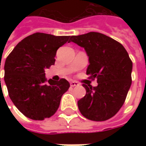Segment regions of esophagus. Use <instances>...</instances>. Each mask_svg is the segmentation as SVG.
<instances>
[{"label": "esophagus", "instance_id": "obj_1", "mask_svg": "<svg viewBox=\"0 0 146 146\" xmlns=\"http://www.w3.org/2000/svg\"><path fill=\"white\" fill-rule=\"evenodd\" d=\"M70 87H75V86L79 85V83L76 81H71L70 83Z\"/></svg>", "mask_w": 146, "mask_h": 146}]
</instances>
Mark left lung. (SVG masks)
Masks as SVG:
<instances>
[{
	"label": "left lung",
	"mask_w": 146,
	"mask_h": 146,
	"mask_svg": "<svg viewBox=\"0 0 146 146\" xmlns=\"http://www.w3.org/2000/svg\"><path fill=\"white\" fill-rule=\"evenodd\" d=\"M70 41L85 49L89 65L86 74L97 87L83 84L86 95L78 101V107L86 119L105 121L120 110L132 84V62L120 43L99 32L73 36Z\"/></svg>",
	"instance_id": "8db88e82"
}]
</instances>
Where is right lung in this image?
<instances>
[{
  "label": "right lung",
  "mask_w": 146,
  "mask_h": 146,
  "mask_svg": "<svg viewBox=\"0 0 146 146\" xmlns=\"http://www.w3.org/2000/svg\"><path fill=\"white\" fill-rule=\"evenodd\" d=\"M70 39L36 32L21 40L7 57L4 80L9 96L26 117L44 120L58 109L70 84L65 79L47 80L44 70L54 64L57 50Z\"/></svg>",
  "instance_id": "right-lung-1"
}]
</instances>
